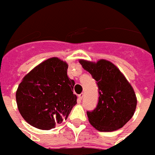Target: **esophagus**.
<instances>
[{"label": "esophagus", "mask_w": 155, "mask_h": 155, "mask_svg": "<svg viewBox=\"0 0 155 155\" xmlns=\"http://www.w3.org/2000/svg\"><path fill=\"white\" fill-rule=\"evenodd\" d=\"M84 97V94L83 93H81V94H79L78 95V97H79V100H80V101H81V99H82V97Z\"/></svg>", "instance_id": "obj_1"}]
</instances>
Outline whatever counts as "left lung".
Returning a JSON list of instances; mask_svg holds the SVG:
<instances>
[{
  "label": "left lung",
  "mask_w": 155,
  "mask_h": 155,
  "mask_svg": "<svg viewBox=\"0 0 155 155\" xmlns=\"http://www.w3.org/2000/svg\"><path fill=\"white\" fill-rule=\"evenodd\" d=\"M79 62L97 81L99 97L97 107L87 111L89 122L101 132L122 128L133 117L137 97L127 79L112 62L101 59L97 62L80 59Z\"/></svg>",
  "instance_id": "left-lung-1"
}]
</instances>
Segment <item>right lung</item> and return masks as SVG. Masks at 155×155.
<instances>
[{
  "label": "right lung",
  "instance_id": "right-lung-1",
  "mask_svg": "<svg viewBox=\"0 0 155 155\" xmlns=\"http://www.w3.org/2000/svg\"><path fill=\"white\" fill-rule=\"evenodd\" d=\"M68 64L58 58L44 61L23 78L16 92L17 108L28 124L51 130L67 119L77 104Z\"/></svg>",
  "mask_w": 155,
  "mask_h": 155
}]
</instances>
